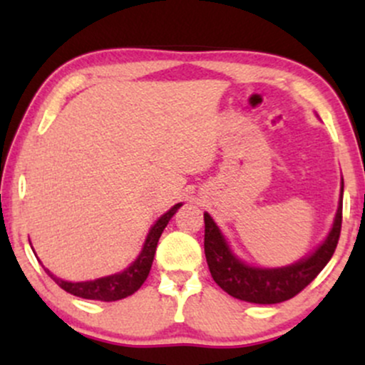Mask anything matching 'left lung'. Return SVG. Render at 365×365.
<instances>
[{
    "mask_svg": "<svg viewBox=\"0 0 365 365\" xmlns=\"http://www.w3.org/2000/svg\"><path fill=\"white\" fill-rule=\"evenodd\" d=\"M343 177L338 209L328 235L311 254L279 267L254 266L233 252L223 232L209 212H204V252L212 279L228 295L250 304H279L302 292L333 257L341 230Z\"/></svg>",
    "mask_w": 365,
    "mask_h": 365,
    "instance_id": "obj_1",
    "label": "left lung"
}]
</instances>
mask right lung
<instances>
[{
  "instance_id": "right-lung-1",
  "label": "right lung",
  "mask_w": 365,
  "mask_h": 365,
  "mask_svg": "<svg viewBox=\"0 0 365 365\" xmlns=\"http://www.w3.org/2000/svg\"><path fill=\"white\" fill-rule=\"evenodd\" d=\"M182 206V202L175 204L170 211H166L165 215L158 217L156 223L149 228L148 237H145L144 245H142L135 261L130 264L128 267H125L123 271H120V273L108 274L96 279H87V282H66V279H61L56 274H53L48 267H44V271L51 276L58 287H61L63 290L72 293L75 297H81V299L101 300V302H115V300L125 299V297L132 295V293L139 290L142 283L148 279L150 266H153L154 261V254H156L159 237H161L163 230L166 228L168 221Z\"/></svg>"
}]
</instances>
